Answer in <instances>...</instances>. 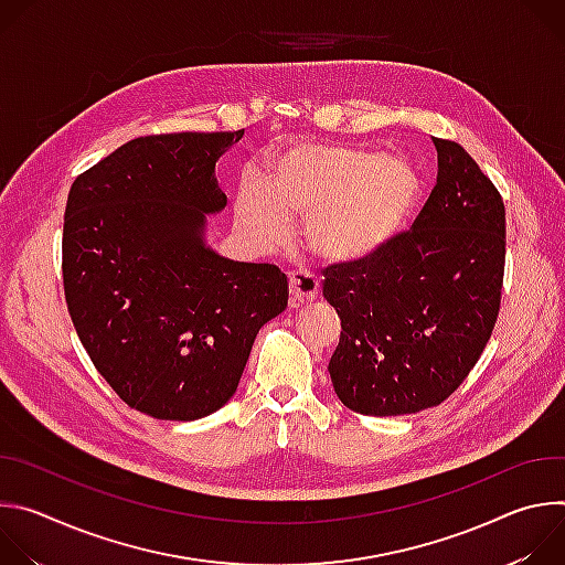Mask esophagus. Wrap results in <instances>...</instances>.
<instances>
[{
	"instance_id": "esophagus-1",
	"label": "esophagus",
	"mask_w": 565,
	"mask_h": 565,
	"mask_svg": "<svg viewBox=\"0 0 565 565\" xmlns=\"http://www.w3.org/2000/svg\"><path fill=\"white\" fill-rule=\"evenodd\" d=\"M288 288H290V306L292 308L310 303L319 295V281L315 279V275L303 273V270L290 273Z\"/></svg>"
}]
</instances>
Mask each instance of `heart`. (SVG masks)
<instances>
[{
    "label": "heart",
    "instance_id": "obj_1",
    "mask_svg": "<svg viewBox=\"0 0 565 565\" xmlns=\"http://www.w3.org/2000/svg\"><path fill=\"white\" fill-rule=\"evenodd\" d=\"M420 196L412 166L380 151L295 142L266 181L250 179L236 218L257 241L279 246L303 221L310 250L327 262H360L399 234Z\"/></svg>",
    "mask_w": 565,
    "mask_h": 565
}]
</instances>
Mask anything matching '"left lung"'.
Listing matches in <instances>:
<instances>
[{"instance_id": "left-lung-1", "label": "left lung", "mask_w": 565, "mask_h": 565, "mask_svg": "<svg viewBox=\"0 0 565 565\" xmlns=\"http://www.w3.org/2000/svg\"><path fill=\"white\" fill-rule=\"evenodd\" d=\"M431 140L438 177L412 230L366 259L324 270V297L342 319L329 373L355 414L440 405L478 362L499 317L503 199L458 142Z\"/></svg>"}]
</instances>
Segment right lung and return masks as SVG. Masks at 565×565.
<instances>
[{
    "label": "right lung",
    "instance_id": "right-lung-1",
    "mask_svg": "<svg viewBox=\"0 0 565 565\" xmlns=\"http://www.w3.org/2000/svg\"><path fill=\"white\" fill-rule=\"evenodd\" d=\"M238 131L134 138L68 192L62 277L79 342L140 414L199 420L234 395L259 329L286 310L270 264L221 257L207 216L227 199L218 158Z\"/></svg>",
    "mask_w": 565,
    "mask_h": 565
}]
</instances>
